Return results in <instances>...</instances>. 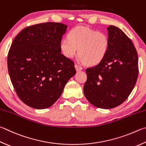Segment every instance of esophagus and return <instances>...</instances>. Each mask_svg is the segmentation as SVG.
<instances>
[{
	"instance_id": "esophagus-1",
	"label": "esophagus",
	"mask_w": 146,
	"mask_h": 146,
	"mask_svg": "<svg viewBox=\"0 0 146 146\" xmlns=\"http://www.w3.org/2000/svg\"><path fill=\"white\" fill-rule=\"evenodd\" d=\"M75 69H76V71H81L82 69V67H80V66H78V65H76V64H75Z\"/></svg>"
}]
</instances>
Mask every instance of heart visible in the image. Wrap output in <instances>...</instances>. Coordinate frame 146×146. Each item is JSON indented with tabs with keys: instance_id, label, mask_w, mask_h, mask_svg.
Masks as SVG:
<instances>
[{
	"instance_id": "heart-1",
	"label": "heart",
	"mask_w": 146,
	"mask_h": 146,
	"mask_svg": "<svg viewBox=\"0 0 146 146\" xmlns=\"http://www.w3.org/2000/svg\"><path fill=\"white\" fill-rule=\"evenodd\" d=\"M68 36L60 43V50L66 57H73L78 50L80 61L93 66L102 61L107 54L109 39L105 33L77 26L71 29Z\"/></svg>"
}]
</instances>
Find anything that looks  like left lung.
<instances>
[{"mask_svg": "<svg viewBox=\"0 0 146 146\" xmlns=\"http://www.w3.org/2000/svg\"><path fill=\"white\" fill-rule=\"evenodd\" d=\"M109 48L99 64L86 70V99L95 107L108 109L125 101L136 84L138 55L133 43L114 25L107 27Z\"/></svg>", "mask_w": 146, "mask_h": 146, "instance_id": "left-lung-1", "label": "left lung"}]
</instances>
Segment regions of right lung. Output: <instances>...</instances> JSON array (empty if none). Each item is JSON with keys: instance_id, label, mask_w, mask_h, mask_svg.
<instances>
[{"instance_id": "1", "label": "right lung", "mask_w": 146, "mask_h": 146, "mask_svg": "<svg viewBox=\"0 0 146 146\" xmlns=\"http://www.w3.org/2000/svg\"><path fill=\"white\" fill-rule=\"evenodd\" d=\"M68 26L46 22L26 27L14 39L7 56L11 81L20 99L36 109L51 107L75 75L72 60L61 54Z\"/></svg>"}]
</instances>
